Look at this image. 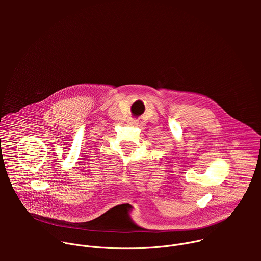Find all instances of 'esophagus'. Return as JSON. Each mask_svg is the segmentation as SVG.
<instances>
[{"instance_id":"obj_1","label":"esophagus","mask_w":261,"mask_h":261,"mask_svg":"<svg viewBox=\"0 0 261 261\" xmlns=\"http://www.w3.org/2000/svg\"><path fill=\"white\" fill-rule=\"evenodd\" d=\"M131 125H137V122L136 121H134V120H130V122H129Z\"/></svg>"}]
</instances>
